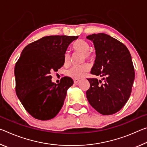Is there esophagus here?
<instances>
[{"label":"esophagus","mask_w":147,"mask_h":147,"mask_svg":"<svg viewBox=\"0 0 147 147\" xmlns=\"http://www.w3.org/2000/svg\"><path fill=\"white\" fill-rule=\"evenodd\" d=\"M78 82H79V80L78 79H74V83L75 84H78Z\"/></svg>","instance_id":"obj_1"}]
</instances>
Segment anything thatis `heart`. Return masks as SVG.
Instances as JSON below:
<instances>
[{
	"mask_svg": "<svg viewBox=\"0 0 147 147\" xmlns=\"http://www.w3.org/2000/svg\"><path fill=\"white\" fill-rule=\"evenodd\" d=\"M72 49L76 53H82L84 59H93V54L89 51L90 46L88 42L82 39H77L73 43ZM71 61V56L68 53H65L63 56L64 65H69ZM90 70V65L88 63H84L80 65L73 66L67 72V74L69 77L74 79H80L86 75V74Z\"/></svg>",
	"mask_w": 147,
	"mask_h": 147,
	"instance_id": "heart-1",
	"label": "heart"
}]
</instances>
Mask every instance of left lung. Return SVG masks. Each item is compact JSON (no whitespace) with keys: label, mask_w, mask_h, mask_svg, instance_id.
Returning <instances> with one entry per match:
<instances>
[{"label":"left lung","mask_w":147,"mask_h":147,"mask_svg":"<svg viewBox=\"0 0 147 147\" xmlns=\"http://www.w3.org/2000/svg\"><path fill=\"white\" fill-rule=\"evenodd\" d=\"M87 39L93 41L96 53L91 74L102 78H88L90 88L86 91L87 98L98 113L112 115L130 96L135 78L130 53L123 43L106 34H93Z\"/></svg>","instance_id":"1"}]
</instances>
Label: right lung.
<instances>
[{
	"label": "right lung",
	"instance_id": "obj_1",
	"mask_svg": "<svg viewBox=\"0 0 147 147\" xmlns=\"http://www.w3.org/2000/svg\"><path fill=\"white\" fill-rule=\"evenodd\" d=\"M78 36H50L28 45L15 65L16 91L27 112L35 119L47 121L60 111L71 78L64 76L56 84L51 81V72L63 65L67 47Z\"/></svg>",
	"mask_w": 147,
	"mask_h": 147
}]
</instances>
